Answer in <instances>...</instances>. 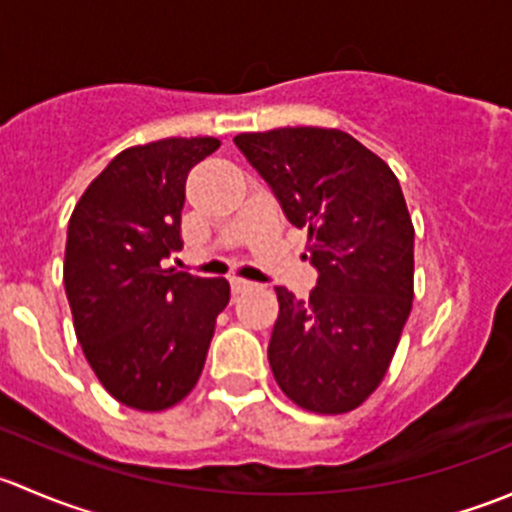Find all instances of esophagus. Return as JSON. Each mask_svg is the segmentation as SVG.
<instances>
[{"label":"esophagus","instance_id":"34e87169","mask_svg":"<svg viewBox=\"0 0 512 512\" xmlns=\"http://www.w3.org/2000/svg\"><path fill=\"white\" fill-rule=\"evenodd\" d=\"M230 287H232V292L240 294V292H247V289L252 287V282L250 280H242V277H232Z\"/></svg>","mask_w":512,"mask_h":512}]
</instances>
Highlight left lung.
I'll use <instances>...</instances> for the list:
<instances>
[{
    "label": "left lung",
    "mask_w": 512,
    "mask_h": 512,
    "mask_svg": "<svg viewBox=\"0 0 512 512\" xmlns=\"http://www.w3.org/2000/svg\"><path fill=\"white\" fill-rule=\"evenodd\" d=\"M237 148L307 227V302L275 287L272 374L314 414L359 409L384 381L414 304V223L394 170L337 128L240 133Z\"/></svg>",
    "instance_id": "left-lung-1"
}]
</instances>
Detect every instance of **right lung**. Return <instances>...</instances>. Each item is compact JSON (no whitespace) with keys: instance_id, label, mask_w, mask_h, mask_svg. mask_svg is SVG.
I'll list each match as a JSON object with an SVG mask.
<instances>
[{"instance_id":"obj_1","label":"right lung","mask_w":512,"mask_h":512,"mask_svg":"<svg viewBox=\"0 0 512 512\" xmlns=\"http://www.w3.org/2000/svg\"><path fill=\"white\" fill-rule=\"evenodd\" d=\"M218 148L213 136L126 148L71 213L64 287L76 339L103 389L131 409H170L195 389L230 302L225 277L160 265L183 247L185 178Z\"/></svg>"}]
</instances>
